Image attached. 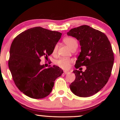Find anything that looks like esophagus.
<instances>
[{"label":"esophagus","mask_w":120,"mask_h":120,"mask_svg":"<svg viewBox=\"0 0 120 120\" xmlns=\"http://www.w3.org/2000/svg\"><path fill=\"white\" fill-rule=\"evenodd\" d=\"M70 73V72L69 71H64V75H67V74H68Z\"/></svg>","instance_id":"34e87169"}]
</instances>
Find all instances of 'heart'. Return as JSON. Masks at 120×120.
<instances>
[{"label":"heart","instance_id":"obj_1","mask_svg":"<svg viewBox=\"0 0 120 120\" xmlns=\"http://www.w3.org/2000/svg\"><path fill=\"white\" fill-rule=\"evenodd\" d=\"M64 42L71 49H72L73 47H75V45H78L77 42L76 41L75 38H70V37H67L64 39ZM58 50V45H56L53 47V50H52V53L53 54H55ZM72 62V60L70 59L62 58L56 60L55 63L58 66H59L62 69H67L69 68Z\"/></svg>","mask_w":120,"mask_h":120}]
</instances>
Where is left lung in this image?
I'll return each mask as SVG.
<instances>
[{
  "label": "left lung",
  "instance_id": "8db88e82",
  "mask_svg": "<svg viewBox=\"0 0 120 120\" xmlns=\"http://www.w3.org/2000/svg\"><path fill=\"white\" fill-rule=\"evenodd\" d=\"M67 34L78 40L81 46L75 67H86L84 72L73 71L75 79L70 89L79 97H90L99 91L110 77L114 58L110 41L103 33L86 25L72 29Z\"/></svg>",
  "mask_w": 120,
  "mask_h": 120
}]
</instances>
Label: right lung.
Listing matches in <instances>:
<instances>
[{"instance_id":"right-lung-1","label":"right lung","mask_w":120,"mask_h":120,"mask_svg":"<svg viewBox=\"0 0 120 120\" xmlns=\"http://www.w3.org/2000/svg\"><path fill=\"white\" fill-rule=\"evenodd\" d=\"M61 35L38 26L22 32L13 41L9 67L16 86L26 96L34 99L47 97L55 79L63 73L57 66L46 68L40 64V58L52 54Z\"/></svg>"}]
</instances>
